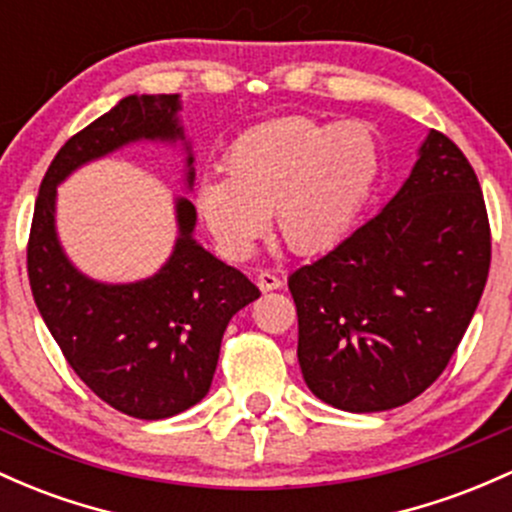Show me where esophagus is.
<instances>
[{
	"instance_id": "esophagus-1",
	"label": "esophagus",
	"mask_w": 512,
	"mask_h": 512,
	"mask_svg": "<svg viewBox=\"0 0 512 512\" xmlns=\"http://www.w3.org/2000/svg\"><path fill=\"white\" fill-rule=\"evenodd\" d=\"M257 286H260L262 291H274L282 286V279H279L277 274L269 272V269H262V272L257 274Z\"/></svg>"
}]
</instances>
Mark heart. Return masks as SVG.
I'll list each match as a JSON object with an SVG mask.
<instances>
[{
	"label": "heart",
	"mask_w": 512,
	"mask_h": 512,
	"mask_svg": "<svg viewBox=\"0 0 512 512\" xmlns=\"http://www.w3.org/2000/svg\"><path fill=\"white\" fill-rule=\"evenodd\" d=\"M381 172V143L362 121L286 116L250 128L223 155V179H206L196 211L221 252L245 260L267 233L286 247L325 252L347 238Z\"/></svg>",
	"instance_id": "heart-1"
}]
</instances>
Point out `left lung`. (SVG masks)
<instances>
[{"label": "left lung", "instance_id": "1", "mask_svg": "<svg viewBox=\"0 0 512 512\" xmlns=\"http://www.w3.org/2000/svg\"><path fill=\"white\" fill-rule=\"evenodd\" d=\"M488 267L491 226L474 167L430 131L389 204L289 277L308 389L350 413L413 401L457 352Z\"/></svg>", "mask_w": 512, "mask_h": 512}]
</instances>
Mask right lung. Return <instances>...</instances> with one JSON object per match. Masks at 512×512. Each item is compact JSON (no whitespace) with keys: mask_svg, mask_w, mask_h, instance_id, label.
I'll return each mask as SVG.
<instances>
[{"mask_svg":"<svg viewBox=\"0 0 512 512\" xmlns=\"http://www.w3.org/2000/svg\"><path fill=\"white\" fill-rule=\"evenodd\" d=\"M177 111V94H131L67 140L41 182L26 247L33 301L67 364L101 401L140 420L172 418L209 393L228 320L260 289L192 238L189 199H177L179 238L155 277L94 282L58 243L55 194L72 170L123 145L184 140ZM192 162L189 155V184Z\"/></svg>","mask_w":512,"mask_h":512,"instance_id":"obj_1","label":"right lung"}]
</instances>
